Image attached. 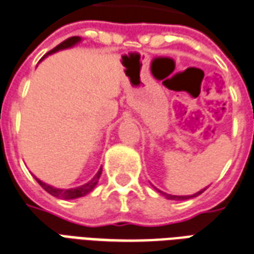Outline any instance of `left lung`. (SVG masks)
<instances>
[{
  "label": "left lung",
  "instance_id": "8db88e82",
  "mask_svg": "<svg viewBox=\"0 0 254 254\" xmlns=\"http://www.w3.org/2000/svg\"><path fill=\"white\" fill-rule=\"evenodd\" d=\"M153 189L157 191V192H160L161 195H164L165 198L167 199H172V200H186V199H190V198H195V196H198V195H200L202 192H203L204 190H200V191H198V192H195L194 195H171V194H167V192H163V191H160L159 189H156V187H153Z\"/></svg>",
  "mask_w": 254,
  "mask_h": 254
}]
</instances>
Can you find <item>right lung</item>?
I'll use <instances>...</instances> for the list:
<instances>
[{
  "label": "right lung",
  "mask_w": 254,
  "mask_h": 254,
  "mask_svg": "<svg viewBox=\"0 0 254 254\" xmlns=\"http://www.w3.org/2000/svg\"><path fill=\"white\" fill-rule=\"evenodd\" d=\"M82 40L79 36H74V37H69L67 40H64L63 43H60L59 46H56L54 50H51L50 52H47L46 55L43 56V59L47 58L48 55H52V54H55L58 51H62V50H67V48H71V47H74L75 44H78L79 41ZM41 59V60H43ZM101 174H102V168L97 172V175L94 176L93 179L87 182L86 185L83 186H79V187H75V189H68V190H64V189H56L54 186H50L44 183V182H41L40 179H35L37 180V183L43 187V189L46 190L48 194H51L52 196H55V198H59V199H76V198H80V196H84V195H87L89 192H91L94 189H95V186L98 185V180L101 178Z\"/></svg>",
  "instance_id": "add662e5"
}]
</instances>
